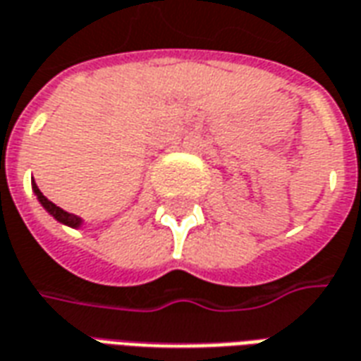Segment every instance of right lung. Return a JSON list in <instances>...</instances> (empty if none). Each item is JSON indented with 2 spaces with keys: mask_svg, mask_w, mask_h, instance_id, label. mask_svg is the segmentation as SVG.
<instances>
[{
  "mask_svg": "<svg viewBox=\"0 0 361 361\" xmlns=\"http://www.w3.org/2000/svg\"><path fill=\"white\" fill-rule=\"evenodd\" d=\"M32 193L37 195V199H39V203L42 207H44V211L49 213V215H52L54 219H56L58 223L66 224V226H72V228H80L82 224H84V219L78 215H72V213H68V211H64L62 207H56L50 199H47L44 195H42V191H40L39 188H37V183H35V180H32Z\"/></svg>",
  "mask_w": 361,
  "mask_h": 361,
  "instance_id": "add662e5",
  "label": "right lung"
}]
</instances>
